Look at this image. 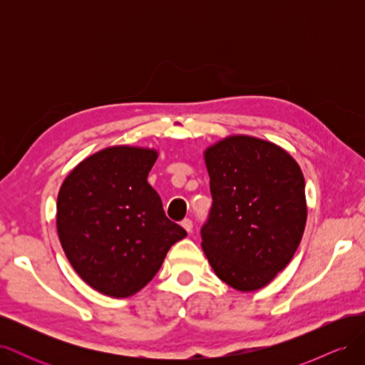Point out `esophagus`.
Here are the masks:
<instances>
[{
    "label": "esophagus",
    "instance_id": "esophagus-1",
    "mask_svg": "<svg viewBox=\"0 0 365 365\" xmlns=\"http://www.w3.org/2000/svg\"><path fill=\"white\" fill-rule=\"evenodd\" d=\"M181 225L184 227L185 231H189V233H192V231H193V220L189 219V217H185L181 222Z\"/></svg>",
    "mask_w": 365,
    "mask_h": 365
}]
</instances>
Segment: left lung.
I'll return each mask as SVG.
<instances>
[{
  "label": "left lung",
  "instance_id": "8db88e82",
  "mask_svg": "<svg viewBox=\"0 0 365 365\" xmlns=\"http://www.w3.org/2000/svg\"><path fill=\"white\" fill-rule=\"evenodd\" d=\"M213 204L201 227L217 277L239 291L267 286L286 268L306 225L304 178L282 148L228 137L205 150Z\"/></svg>",
  "mask_w": 365,
  "mask_h": 365
}]
</instances>
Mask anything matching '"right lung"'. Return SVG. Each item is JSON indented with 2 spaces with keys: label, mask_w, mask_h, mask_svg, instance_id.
<instances>
[{
  "label": "right lung",
  "mask_w": 365,
  "mask_h": 365,
  "mask_svg": "<svg viewBox=\"0 0 365 365\" xmlns=\"http://www.w3.org/2000/svg\"><path fill=\"white\" fill-rule=\"evenodd\" d=\"M150 149L114 146L83 160L58 196V235L82 280L109 297L138 292L187 231L165 216L148 182Z\"/></svg>",
  "instance_id": "add662e5"
}]
</instances>
